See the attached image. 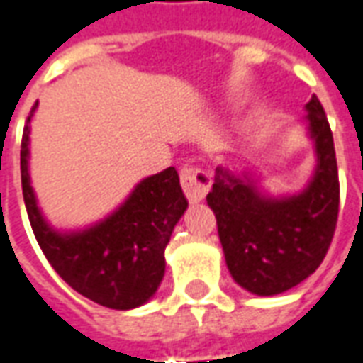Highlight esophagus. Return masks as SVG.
I'll return each mask as SVG.
<instances>
[{
	"label": "esophagus",
	"instance_id": "esophagus-1",
	"mask_svg": "<svg viewBox=\"0 0 363 363\" xmlns=\"http://www.w3.org/2000/svg\"><path fill=\"white\" fill-rule=\"evenodd\" d=\"M181 184L184 194L189 198L190 202H200L204 200L208 190H210V184H212V179L210 174L206 173L204 169L194 165H184L181 169Z\"/></svg>",
	"mask_w": 363,
	"mask_h": 363
}]
</instances>
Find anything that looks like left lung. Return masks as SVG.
<instances>
[{"label": "left lung", "instance_id": "1", "mask_svg": "<svg viewBox=\"0 0 363 363\" xmlns=\"http://www.w3.org/2000/svg\"><path fill=\"white\" fill-rule=\"evenodd\" d=\"M305 108L317 169L301 194L268 198L251 179L218 167L206 196L229 272L257 296H276L311 276L335 237L340 184L333 132L317 95Z\"/></svg>", "mask_w": 363, "mask_h": 363}]
</instances>
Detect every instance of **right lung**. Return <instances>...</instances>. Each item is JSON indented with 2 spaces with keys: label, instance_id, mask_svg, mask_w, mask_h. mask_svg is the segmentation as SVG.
I'll return each instance as SVG.
<instances>
[{
  "label": "right lung",
  "instance_id": "obj_1",
  "mask_svg": "<svg viewBox=\"0 0 363 363\" xmlns=\"http://www.w3.org/2000/svg\"><path fill=\"white\" fill-rule=\"evenodd\" d=\"M36 104L30 111L35 112ZM21 142V182L28 221L44 257L67 286L111 309H134L157 291L165 247L189 206L179 173L169 167L143 179L124 204L85 231L58 233L44 221L28 177V122Z\"/></svg>",
  "mask_w": 363,
  "mask_h": 363
}]
</instances>
